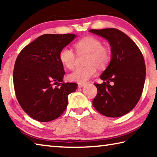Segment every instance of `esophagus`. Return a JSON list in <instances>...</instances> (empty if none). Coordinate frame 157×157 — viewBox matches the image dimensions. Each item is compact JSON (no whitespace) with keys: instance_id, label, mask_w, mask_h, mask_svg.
<instances>
[{"instance_id":"34e87169","label":"esophagus","mask_w":157,"mask_h":157,"mask_svg":"<svg viewBox=\"0 0 157 157\" xmlns=\"http://www.w3.org/2000/svg\"><path fill=\"white\" fill-rule=\"evenodd\" d=\"M85 83H84V82H79L78 83V87L79 88H82V87H84L85 86Z\"/></svg>"}]
</instances>
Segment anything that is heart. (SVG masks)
Returning <instances> with one entry per match:
<instances>
[{"label":"heart","instance_id":"heart-1","mask_svg":"<svg viewBox=\"0 0 157 157\" xmlns=\"http://www.w3.org/2000/svg\"><path fill=\"white\" fill-rule=\"evenodd\" d=\"M78 54L87 53L86 64L84 67L77 68L68 74L70 81L75 82H86L97 73L96 66L100 69L107 66L111 59V52L107 47L102 46L99 39L93 36H85L74 44ZM60 62L64 67L72 69L75 65V55L71 48L64 47L59 54Z\"/></svg>","mask_w":157,"mask_h":157}]
</instances>
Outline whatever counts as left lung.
Segmentation results:
<instances>
[{"mask_svg": "<svg viewBox=\"0 0 157 157\" xmlns=\"http://www.w3.org/2000/svg\"><path fill=\"white\" fill-rule=\"evenodd\" d=\"M107 39L111 57L95 84L98 94L93 106L98 112L111 118L123 116L134 108L141 96L145 80L144 58L139 47L123 32L115 28L90 30Z\"/></svg>", "mask_w": 157, "mask_h": 157, "instance_id": "obj_1", "label": "left lung"}]
</instances>
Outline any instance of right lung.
Wrapping results in <instances>:
<instances>
[{
  "instance_id": "add662e5",
  "label": "right lung",
  "mask_w": 157,
  "mask_h": 157,
  "mask_svg": "<svg viewBox=\"0 0 157 157\" xmlns=\"http://www.w3.org/2000/svg\"><path fill=\"white\" fill-rule=\"evenodd\" d=\"M76 36L43 34L18 55L13 72L16 96L23 111L34 120L49 122L59 118L67 107L68 95L75 91L78 84L63 82L65 72L59 54Z\"/></svg>"
}]
</instances>
